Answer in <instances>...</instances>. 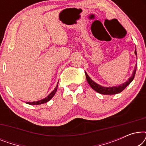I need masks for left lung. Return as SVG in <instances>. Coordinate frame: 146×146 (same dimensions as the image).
I'll use <instances>...</instances> for the list:
<instances>
[{
	"mask_svg": "<svg viewBox=\"0 0 146 146\" xmlns=\"http://www.w3.org/2000/svg\"><path fill=\"white\" fill-rule=\"evenodd\" d=\"M135 54L137 56V52H136V50H135ZM137 66V64H136ZM136 66L135 67L134 70L133 72L132 76L129 78L128 79V80L125 82V83L122 84L120 86H115V87H104L94 82L88 76V75L87 74L86 72H85L86 74V80L88 81V82L90 86L92 88L93 90H94L95 91H96L97 92H98L100 94H106V95H111V94H118L121 92H122L123 90H124L125 88H126L127 86H128L129 84H130L132 80L134 78L135 74V72H136Z\"/></svg>",
	"mask_w": 146,
	"mask_h": 146,
	"instance_id": "left-lung-1",
	"label": "left lung"
}]
</instances>
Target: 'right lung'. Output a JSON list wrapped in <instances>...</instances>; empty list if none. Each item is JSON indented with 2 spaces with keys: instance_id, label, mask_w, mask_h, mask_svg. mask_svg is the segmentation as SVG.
Wrapping results in <instances>:
<instances>
[{
  "instance_id": "right-lung-1",
  "label": "right lung",
  "mask_w": 146,
  "mask_h": 146,
  "mask_svg": "<svg viewBox=\"0 0 146 146\" xmlns=\"http://www.w3.org/2000/svg\"><path fill=\"white\" fill-rule=\"evenodd\" d=\"M57 88H58V84L56 88H54V90L46 98H44L42 100H39V101H37V102H27V104H30V105H38V104H42L44 103H46L47 102H48L52 98L54 94L56 92V90H57Z\"/></svg>"
}]
</instances>
